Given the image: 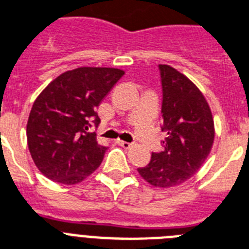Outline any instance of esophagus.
Returning <instances> with one entry per match:
<instances>
[{
	"instance_id": "34e87169",
	"label": "esophagus",
	"mask_w": 249,
	"mask_h": 249,
	"mask_svg": "<svg viewBox=\"0 0 249 249\" xmlns=\"http://www.w3.org/2000/svg\"><path fill=\"white\" fill-rule=\"evenodd\" d=\"M118 144H120L121 147H124V148H129V147L131 145L129 142H125V141H120V139L118 141Z\"/></svg>"
}]
</instances>
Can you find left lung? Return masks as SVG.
<instances>
[{
  "mask_svg": "<svg viewBox=\"0 0 249 249\" xmlns=\"http://www.w3.org/2000/svg\"><path fill=\"white\" fill-rule=\"evenodd\" d=\"M162 87V151L138 173L153 187H177L189 180L210 155L215 138L213 119L197 87L169 65H159Z\"/></svg>",
  "mask_w": 249,
  "mask_h": 249,
  "instance_id": "8db88e82",
  "label": "left lung"
}]
</instances>
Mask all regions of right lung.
<instances>
[{
	"mask_svg": "<svg viewBox=\"0 0 249 249\" xmlns=\"http://www.w3.org/2000/svg\"><path fill=\"white\" fill-rule=\"evenodd\" d=\"M124 75L120 69L78 68L48 84L29 114L28 147L44 177L72 185L89 177L104 160L107 147L97 143V107Z\"/></svg>",
	"mask_w": 249,
	"mask_h": 249,
	"instance_id": "add662e5",
	"label": "right lung"
}]
</instances>
